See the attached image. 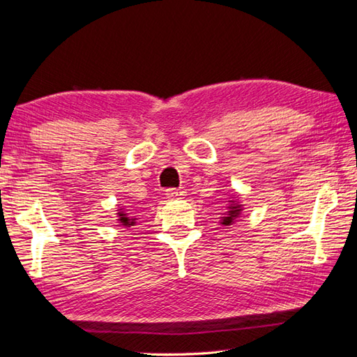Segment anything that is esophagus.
Wrapping results in <instances>:
<instances>
[{
    "mask_svg": "<svg viewBox=\"0 0 357 357\" xmlns=\"http://www.w3.org/2000/svg\"><path fill=\"white\" fill-rule=\"evenodd\" d=\"M185 195L183 189H176V188H171L166 191V197L168 199H181Z\"/></svg>",
    "mask_w": 357,
    "mask_h": 357,
    "instance_id": "1",
    "label": "esophagus"
}]
</instances>
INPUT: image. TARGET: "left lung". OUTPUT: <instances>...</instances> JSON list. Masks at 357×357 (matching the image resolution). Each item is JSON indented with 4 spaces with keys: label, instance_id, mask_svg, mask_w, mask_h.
<instances>
[{
    "label": "left lung",
    "instance_id": "obj_1",
    "mask_svg": "<svg viewBox=\"0 0 357 357\" xmlns=\"http://www.w3.org/2000/svg\"><path fill=\"white\" fill-rule=\"evenodd\" d=\"M229 202H231V205L228 206L227 214L222 217V222H220L222 225H225V227H229L231 223H234V220L240 215V213H242V205H238L237 202H234V199Z\"/></svg>",
    "mask_w": 357,
    "mask_h": 357
}]
</instances>
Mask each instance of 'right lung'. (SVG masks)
Returning <instances> with one entry per match:
<instances>
[{"label":"right lung","instance_id":"1","mask_svg":"<svg viewBox=\"0 0 357 357\" xmlns=\"http://www.w3.org/2000/svg\"><path fill=\"white\" fill-rule=\"evenodd\" d=\"M117 215H119V222L123 225V227H126V228H129V227H134V225H135V222H137V219H135V217H129L126 213H125V211H119V213H117Z\"/></svg>","mask_w":357,"mask_h":357}]
</instances>
